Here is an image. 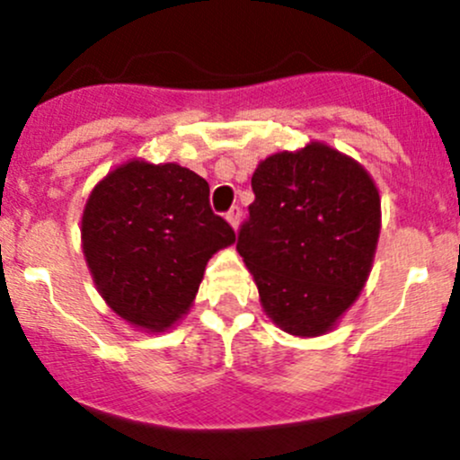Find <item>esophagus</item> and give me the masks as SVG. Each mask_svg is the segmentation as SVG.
Masks as SVG:
<instances>
[{
    "label": "esophagus",
    "mask_w": 460,
    "mask_h": 460,
    "mask_svg": "<svg viewBox=\"0 0 460 460\" xmlns=\"http://www.w3.org/2000/svg\"><path fill=\"white\" fill-rule=\"evenodd\" d=\"M240 217H243V211H240V207H231L229 211H226V220H229V225L234 226V229H238Z\"/></svg>",
    "instance_id": "1"
}]
</instances>
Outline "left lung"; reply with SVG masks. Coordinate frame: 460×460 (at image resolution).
I'll use <instances>...</instances> for the list:
<instances>
[{"label":"left lung","mask_w":460,"mask_h":460,"mask_svg":"<svg viewBox=\"0 0 460 460\" xmlns=\"http://www.w3.org/2000/svg\"><path fill=\"white\" fill-rule=\"evenodd\" d=\"M256 200L238 253L269 318L294 336H320L363 289L380 231V198L351 157L309 144L260 162Z\"/></svg>","instance_id":"1"}]
</instances>
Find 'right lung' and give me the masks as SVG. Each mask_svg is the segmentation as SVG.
Listing matches in <instances>:
<instances>
[{"label":"right lung","instance_id":"obj_1","mask_svg":"<svg viewBox=\"0 0 460 460\" xmlns=\"http://www.w3.org/2000/svg\"><path fill=\"white\" fill-rule=\"evenodd\" d=\"M235 231L208 204L193 171L133 160L111 171L88 198L82 247L102 298L136 327L164 332L189 307L208 258Z\"/></svg>","mask_w":460,"mask_h":460}]
</instances>
